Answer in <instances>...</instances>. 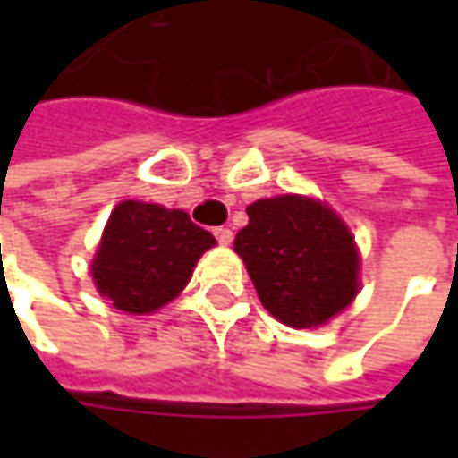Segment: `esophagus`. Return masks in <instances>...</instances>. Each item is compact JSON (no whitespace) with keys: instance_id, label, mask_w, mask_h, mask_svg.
Here are the masks:
<instances>
[{"instance_id":"1","label":"esophagus","mask_w":458,"mask_h":458,"mask_svg":"<svg viewBox=\"0 0 458 458\" xmlns=\"http://www.w3.org/2000/svg\"><path fill=\"white\" fill-rule=\"evenodd\" d=\"M214 234H216V239H219L224 247H229V244L234 242V232H232L229 226H219V229H216Z\"/></svg>"}]
</instances>
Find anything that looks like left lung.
Listing matches in <instances>:
<instances>
[{"label":"left lung","mask_w":458,"mask_h":458,"mask_svg":"<svg viewBox=\"0 0 458 458\" xmlns=\"http://www.w3.org/2000/svg\"><path fill=\"white\" fill-rule=\"evenodd\" d=\"M234 252L259 303L280 324L318 328L354 303L361 255L346 221L321 199L283 193L247 206Z\"/></svg>","instance_id":"1"}]
</instances>
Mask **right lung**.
I'll return each instance as SVG.
<instances>
[{"mask_svg":"<svg viewBox=\"0 0 458 458\" xmlns=\"http://www.w3.org/2000/svg\"><path fill=\"white\" fill-rule=\"evenodd\" d=\"M211 247L216 239L183 208L127 199L112 208L89 273L98 295L116 310L148 316L183 293Z\"/></svg>","mask_w":458,"mask_h":458,"instance_id":"1","label":"right lung"}]
</instances>
